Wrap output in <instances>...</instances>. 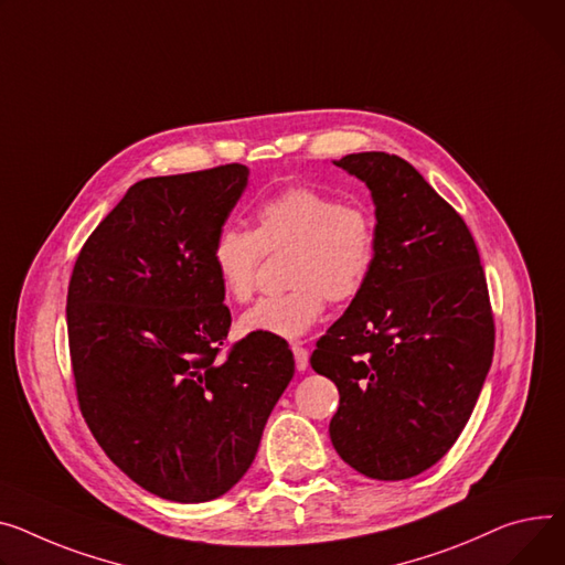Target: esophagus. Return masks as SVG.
Masks as SVG:
<instances>
[{"instance_id":"34e87169","label":"esophagus","mask_w":565,"mask_h":565,"mask_svg":"<svg viewBox=\"0 0 565 565\" xmlns=\"http://www.w3.org/2000/svg\"><path fill=\"white\" fill-rule=\"evenodd\" d=\"M292 354H295L297 370H307L309 367V350L302 343H292Z\"/></svg>"}]
</instances>
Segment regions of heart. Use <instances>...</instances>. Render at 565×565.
<instances>
[{
	"instance_id": "heart-1",
	"label": "heart",
	"mask_w": 565,
	"mask_h": 565,
	"mask_svg": "<svg viewBox=\"0 0 565 565\" xmlns=\"http://www.w3.org/2000/svg\"><path fill=\"white\" fill-rule=\"evenodd\" d=\"M290 249L284 292L243 313L241 333L297 338L322 316L327 299L352 302L377 263V215L363 200H338L311 185H290L254 211V232L224 227L211 247V266L224 295L249 302L266 254Z\"/></svg>"
}]
</instances>
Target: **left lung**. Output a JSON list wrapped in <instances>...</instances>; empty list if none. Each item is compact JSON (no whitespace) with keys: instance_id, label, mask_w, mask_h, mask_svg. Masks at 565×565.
<instances>
[{"instance_id":"obj_1","label":"left lung","mask_w":565,"mask_h":565,"mask_svg":"<svg viewBox=\"0 0 565 565\" xmlns=\"http://www.w3.org/2000/svg\"><path fill=\"white\" fill-rule=\"evenodd\" d=\"M335 166L367 183L380 249L311 365L341 395L335 452L370 479L399 481L438 463L470 418L495 350L491 297L468 224L416 168L386 152Z\"/></svg>"}]
</instances>
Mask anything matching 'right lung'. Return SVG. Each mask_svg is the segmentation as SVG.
I'll return each instance as SVG.
<instances>
[{"mask_svg": "<svg viewBox=\"0 0 565 565\" xmlns=\"http://www.w3.org/2000/svg\"><path fill=\"white\" fill-rule=\"evenodd\" d=\"M247 174L227 163L134 183L67 286L82 416L113 463L172 502H209L238 483L295 374L279 335L227 343L211 247Z\"/></svg>", "mask_w": 565, "mask_h": 565, "instance_id": "add662e5", "label": "right lung"}]
</instances>
